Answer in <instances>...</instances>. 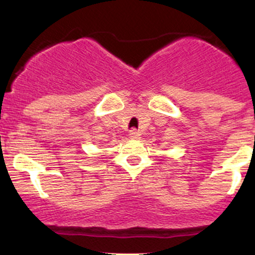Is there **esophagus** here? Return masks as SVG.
<instances>
[{"label":"esophagus","instance_id":"obj_1","mask_svg":"<svg viewBox=\"0 0 255 255\" xmlns=\"http://www.w3.org/2000/svg\"><path fill=\"white\" fill-rule=\"evenodd\" d=\"M128 135H129L130 139H140V136H141V134H140L139 130L131 129V130L129 131V134H128Z\"/></svg>","mask_w":255,"mask_h":255}]
</instances>
